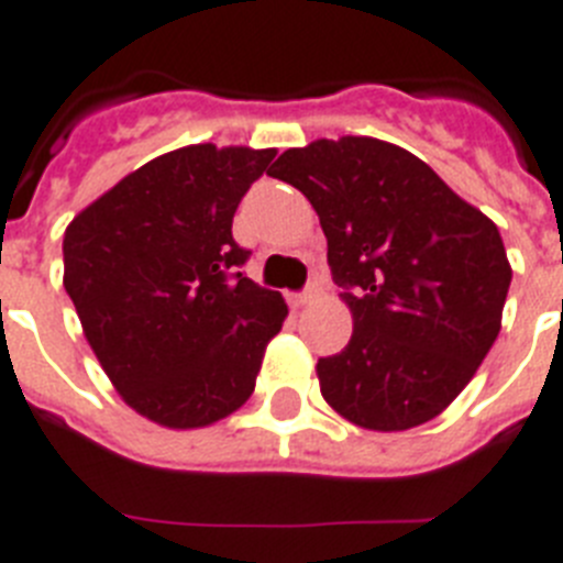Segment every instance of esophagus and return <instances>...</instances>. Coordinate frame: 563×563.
<instances>
[{"mask_svg": "<svg viewBox=\"0 0 563 563\" xmlns=\"http://www.w3.org/2000/svg\"><path fill=\"white\" fill-rule=\"evenodd\" d=\"M316 299V287H307V290H301V292H292L290 296V301L296 307H305V305H310V301Z\"/></svg>", "mask_w": 563, "mask_h": 563, "instance_id": "34e87169", "label": "esophagus"}]
</instances>
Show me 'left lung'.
Segmentation results:
<instances>
[{
    "instance_id": "1",
    "label": "left lung",
    "mask_w": 563,
    "mask_h": 563,
    "mask_svg": "<svg viewBox=\"0 0 563 563\" xmlns=\"http://www.w3.org/2000/svg\"><path fill=\"white\" fill-rule=\"evenodd\" d=\"M267 173L319 213L353 313L347 347L316 364L324 401L378 432L435 419L501 330L512 271L496 224L382 139H319Z\"/></svg>"
}]
</instances>
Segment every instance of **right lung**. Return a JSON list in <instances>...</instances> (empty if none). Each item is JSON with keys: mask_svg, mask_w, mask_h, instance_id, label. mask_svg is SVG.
I'll list each match as a JSON object with an SVG mask.
<instances>
[{"mask_svg": "<svg viewBox=\"0 0 563 563\" xmlns=\"http://www.w3.org/2000/svg\"><path fill=\"white\" fill-rule=\"evenodd\" d=\"M276 151L190 144L153 158L65 230V290L119 396L144 419L194 430L256 387L282 292L242 273L233 216Z\"/></svg>", "mask_w": 563, "mask_h": 563, "instance_id": "1", "label": "right lung"}]
</instances>
